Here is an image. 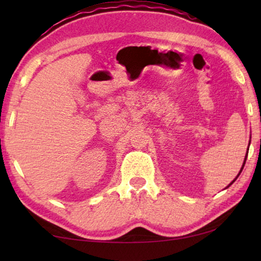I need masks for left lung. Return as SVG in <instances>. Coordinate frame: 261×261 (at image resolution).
I'll return each instance as SVG.
<instances>
[{"label": "left lung", "mask_w": 261, "mask_h": 261, "mask_svg": "<svg viewBox=\"0 0 261 261\" xmlns=\"http://www.w3.org/2000/svg\"><path fill=\"white\" fill-rule=\"evenodd\" d=\"M249 145H250V144H249ZM247 151H249V148H247ZM246 158H247V153H246V154H245V158H244V162H243V166H242V168H241V170H240V173H238V175H237V176H236V178H235V179H233V180H232V182H231V183H230V184H229V185H228V187H227V188H229V187H230V185H231V184H232V183H233V182H235V180H236V179H237V177H238V176H240V174H241V173H242V170H243V168H244V165H245V161H246ZM227 188H226V189H227Z\"/></svg>", "instance_id": "obj_1"}]
</instances>
